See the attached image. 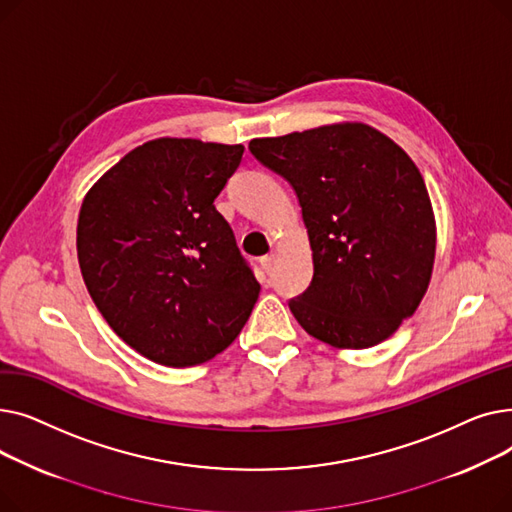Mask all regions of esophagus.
<instances>
[{"mask_svg": "<svg viewBox=\"0 0 512 512\" xmlns=\"http://www.w3.org/2000/svg\"><path fill=\"white\" fill-rule=\"evenodd\" d=\"M259 263H261L263 270H265L267 274H270V272L274 270V265H276V253H270V255L261 257V259H259Z\"/></svg>", "mask_w": 512, "mask_h": 512, "instance_id": "34e87169", "label": "esophagus"}]
</instances>
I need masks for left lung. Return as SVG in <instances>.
Returning <instances> with one entry per match:
<instances>
[{"instance_id":"obj_1","label":"left lung","mask_w":512,"mask_h":512,"mask_svg":"<svg viewBox=\"0 0 512 512\" xmlns=\"http://www.w3.org/2000/svg\"><path fill=\"white\" fill-rule=\"evenodd\" d=\"M290 182L313 251V280L288 303L313 338L369 348L411 317L432 278L436 220L413 159L361 122L253 139Z\"/></svg>"}]
</instances>
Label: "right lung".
<instances>
[{
  "instance_id": "right-lung-1",
  "label": "right lung",
  "mask_w": 512,
  "mask_h": 512,
  "mask_svg": "<svg viewBox=\"0 0 512 512\" xmlns=\"http://www.w3.org/2000/svg\"><path fill=\"white\" fill-rule=\"evenodd\" d=\"M242 145L155 139L126 153L87 193L76 251L93 303L143 357L191 367L228 348L259 282L213 201Z\"/></svg>"
}]
</instances>
